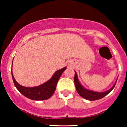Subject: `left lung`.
Returning a JSON list of instances; mask_svg holds the SVG:
<instances>
[{
  "label": "left lung",
  "instance_id": "left-lung-1",
  "mask_svg": "<svg viewBox=\"0 0 127 127\" xmlns=\"http://www.w3.org/2000/svg\"><path fill=\"white\" fill-rule=\"evenodd\" d=\"M116 82H117V81H116ZM116 82L115 83L114 86L112 87L111 89L106 91V92H93V91L88 90L85 89V88L83 87L82 86V85L80 84L79 80H78L76 72L75 71V75H74V84H75V88H76L77 92V93L80 95V96L85 98V99H88V100L94 101V100H97V99H101V98H103V97H104L105 96L107 95L108 93H109L112 90V89L114 88L115 85H116Z\"/></svg>",
  "mask_w": 127,
  "mask_h": 127
}]
</instances>
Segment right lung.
Instances as JSON below:
<instances>
[{
	"mask_svg": "<svg viewBox=\"0 0 127 127\" xmlns=\"http://www.w3.org/2000/svg\"><path fill=\"white\" fill-rule=\"evenodd\" d=\"M66 69V67H65L57 71L53 74V77L47 82L35 87H25L21 86L15 80L12 72H11V75H12L13 81L16 88L24 96L33 100H45L50 98L52 95L54 93L58 81L59 80L62 73L65 71Z\"/></svg>",
	"mask_w": 127,
	"mask_h": 127,
	"instance_id": "right-lung-1",
	"label": "right lung"
}]
</instances>
